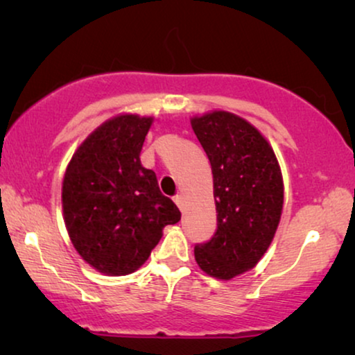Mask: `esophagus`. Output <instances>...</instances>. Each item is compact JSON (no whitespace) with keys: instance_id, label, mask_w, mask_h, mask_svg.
Segmentation results:
<instances>
[{"instance_id":"obj_1","label":"esophagus","mask_w":355,"mask_h":355,"mask_svg":"<svg viewBox=\"0 0 355 355\" xmlns=\"http://www.w3.org/2000/svg\"><path fill=\"white\" fill-rule=\"evenodd\" d=\"M174 203H176V205L179 207V210H184V198H182V196H176L174 197Z\"/></svg>"}]
</instances>
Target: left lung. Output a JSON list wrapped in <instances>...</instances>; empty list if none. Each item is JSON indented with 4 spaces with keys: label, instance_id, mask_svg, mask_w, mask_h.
Wrapping results in <instances>:
<instances>
[{
    "label": "left lung",
    "instance_id": "1",
    "mask_svg": "<svg viewBox=\"0 0 355 355\" xmlns=\"http://www.w3.org/2000/svg\"><path fill=\"white\" fill-rule=\"evenodd\" d=\"M191 125L210 159L218 213L215 236L193 255L208 276L227 281L268 250L283 213V174L268 140L241 116L215 110Z\"/></svg>",
    "mask_w": 355,
    "mask_h": 355
}]
</instances>
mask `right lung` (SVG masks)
I'll return each instance as SVG.
<instances>
[{
	"label": "right lung",
	"instance_id": "1",
	"mask_svg": "<svg viewBox=\"0 0 355 355\" xmlns=\"http://www.w3.org/2000/svg\"><path fill=\"white\" fill-rule=\"evenodd\" d=\"M153 116L123 113L98 125L62 179V216L77 254L108 276L134 273L181 211L140 163Z\"/></svg>",
	"mask_w": 355,
	"mask_h": 355
}]
</instances>
